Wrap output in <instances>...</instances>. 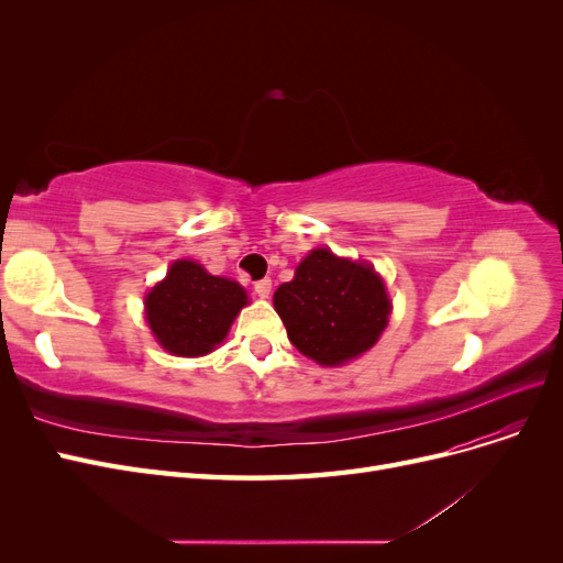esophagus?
Instances as JSON below:
<instances>
[{
	"instance_id": "1",
	"label": "esophagus",
	"mask_w": 563,
	"mask_h": 563,
	"mask_svg": "<svg viewBox=\"0 0 563 563\" xmlns=\"http://www.w3.org/2000/svg\"><path fill=\"white\" fill-rule=\"evenodd\" d=\"M253 291H255V296H258V298H269V294H272V279L255 282L253 284Z\"/></svg>"
}]
</instances>
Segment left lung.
<instances>
[{
    "label": "left lung",
    "instance_id": "1",
    "mask_svg": "<svg viewBox=\"0 0 563 563\" xmlns=\"http://www.w3.org/2000/svg\"><path fill=\"white\" fill-rule=\"evenodd\" d=\"M275 310L288 340L321 366H340L378 343L391 300L373 265L310 251L296 277L275 291Z\"/></svg>",
    "mask_w": 563,
    "mask_h": 563
}]
</instances>
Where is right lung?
I'll return each mask as SVG.
<instances>
[{
	"label": "right lung",
	"mask_w": 563,
	"mask_h": 563,
	"mask_svg": "<svg viewBox=\"0 0 563 563\" xmlns=\"http://www.w3.org/2000/svg\"><path fill=\"white\" fill-rule=\"evenodd\" d=\"M249 305L244 288L213 277L195 261H176L145 296V319L157 343L176 356H203L225 340Z\"/></svg>",
	"instance_id": "right-lung-1"
}]
</instances>
